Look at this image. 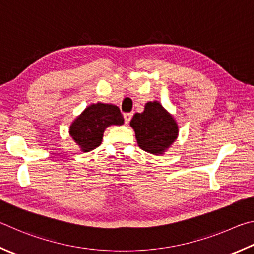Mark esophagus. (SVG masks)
I'll return each instance as SVG.
<instances>
[{"label":"esophagus","mask_w":254,"mask_h":254,"mask_svg":"<svg viewBox=\"0 0 254 254\" xmlns=\"http://www.w3.org/2000/svg\"><path fill=\"white\" fill-rule=\"evenodd\" d=\"M131 117H132V114H131V113H126V114H124L125 123H126V124L129 123V122H130V119H131Z\"/></svg>","instance_id":"34e87169"}]
</instances>
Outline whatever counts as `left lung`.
Listing matches in <instances>:
<instances>
[{
	"instance_id": "1",
	"label": "left lung",
	"mask_w": 254,
	"mask_h": 254,
	"mask_svg": "<svg viewBox=\"0 0 254 254\" xmlns=\"http://www.w3.org/2000/svg\"><path fill=\"white\" fill-rule=\"evenodd\" d=\"M139 147L153 155H163L179 137V125L161 102L148 101L144 111L130 120Z\"/></svg>"
}]
</instances>
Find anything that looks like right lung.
Masks as SVG:
<instances>
[{
	"instance_id": "obj_1",
	"label": "right lung",
	"mask_w": 254,
	"mask_h": 254,
	"mask_svg": "<svg viewBox=\"0 0 254 254\" xmlns=\"http://www.w3.org/2000/svg\"><path fill=\"white\" fill-rule=\"evenodd\" d=\"M123 124L124 117L117 106L97 102L88 106L73 120L70 125L69 134L81 152L87 153L101 144L107 127Z\"/></svg>"
}]
</instances>
